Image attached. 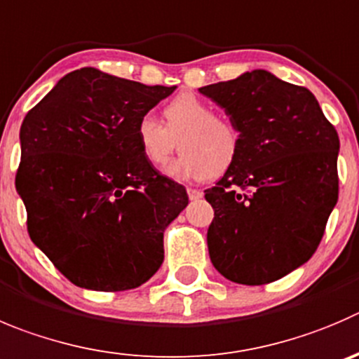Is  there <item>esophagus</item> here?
Segmentation results:
<instances>
[{
  "label": "esophagus",
  "instance_id": "1",
  "mask_svg": "<svg viewBox=\"0 0 359 359\" xmlns=\"http://www.w3.org/2000/svg\"><path fill=\"white\" fill-rule=\"evenodd\" d=\"M187 192H189V199L190 201H197V199H201V197L204 196L203 190H197V189H187Z\"/></svg>",
  "mask_w": 359,
  "mask_h": 359
}]
</instances>
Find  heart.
<instances>
[{
    "label": "heart",
    "mask_w": 359,
    "mask_h": 359,
    "mask_svg": "<svg viewBox=\"0 0 359 359\" xmlns=\"http://www.w3.org/2000/svg\"><path fill=\"white\" fill-rule=\"evenodd\" d=\"M163 123L142 114L135 125V142L151 165H162L176 148L182 155L169 163L176 180H208L227 172L241 153V132L225 116L215 114L208 102L192 93L177 95L163 105Z\"/></svg>",
    "instance_id": "obj_1"
}]
</instances>
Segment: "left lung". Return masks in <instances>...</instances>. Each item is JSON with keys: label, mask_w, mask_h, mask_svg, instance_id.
Segmentation results:
<instances>
[{"label": "left lung", "mask_w": 359, "mask_h": 359, "mask_svg": "<svg viewBox=\"0 0 359 359\" xmlns=\"http://www.w3.org/2000/svg\"><path fill=\"white\" fill-rule=\"evenodd\" d=\"M199 91L241 132L240 158L204 196L211 262L236 284L275 282L323 240L339 199V134L306 88L266 70Z\"/></svg>", "instance_id": "1"}]
</instances>
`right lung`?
<instances>
[{
	"mask_svg": "<svg viewBox=\"0 0 359 359\" xmlns=\"http://www.w3.org/2000/svg\"><path fill=\"white\" fill-rule=\"evenodd\" d=\"M172 91L81 68L24 118L15 189L29 238L72 284L126 291L162 264L189 196L141 155L135 125Z\"/></svg>",
	"mask_w": 359,
	"mask_h": 359,
	"instance_id": "add662e5",
	"label": "right lung"
}]
</instances>
